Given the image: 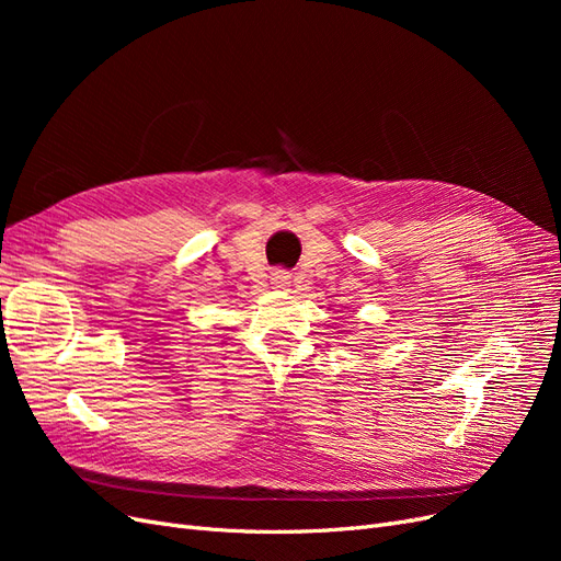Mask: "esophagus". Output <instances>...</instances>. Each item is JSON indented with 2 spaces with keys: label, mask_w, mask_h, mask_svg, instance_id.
<instances>
[{
  "label": "esophagus",
  "mask_w": 561,
  "mask_h": 561,
  "mask_svg": "<svg viewBox=\"0 0 561 561\" xmlns=\"http://www.w3.org/2000/svg\"><path fill=\"white\" fill-rule=\"evenodd\" d=\"M271 285H274L276 290H285V287L290 285V274H287V271H283V268L274 271V274H271Z\"/></svg>",
  "instance_id": "esophagus-1"
}]
</instances>
